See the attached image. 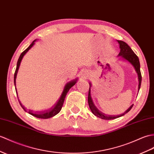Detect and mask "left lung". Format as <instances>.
<instances>
[{
    "mask_svg": "<svg viewBox=\"0 0 154 154\" xmlns=\"http://www.w3.org/2000/svg\"><path fill=\"white\" fill-rule=\"evenodd\" d=\"M119 45V48H120V52L118 54V56L120 57V58H122L124 60L127 61L128 62H129L132 66L134 67L135 69V71L137 72L138 75V92H139L141 85V82H142V75L140 73V62H139V59L138 56L135 54L134 52L133 51V50L131 48V47L128 46L126 42L122 41H117ZM90 85V88H89V91H88V103L89 108H90L92 113L94 114V116L96 117L101 118L102 119L105 120H110V119H116V118L120 117L121 116H123L125 114L128 113L129 111L133 108V104L131 105L129 108H128L125 112L121 114V115L118 116H111V115H106V114L102 113L100 112L97 108H96L94 103L92 101V98H91V88L92 87L91 83H89Z\"/></svg>",
    "mask_w": 154,
    "mask_h": 154,
    "instance_id": "left-lung-1",
    "label": "left lung"
}]
</instances>
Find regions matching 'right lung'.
Listing matches in <instances>:
<instances>
[{
  "mask_svg": "<svg viewBox=\"0 0 154 154\" xmlns=\"http://www.w3.org/2000/svg\"><path fill=\"white\" fill-rule=\"evenodd\" d=\"M37 41V39H35V41L32 42V43L29 46V47L27 49L25 50V51L22 53H21V55L20 56V58L18 59V60H17V66H16V69L15 71V73H14V85L15 86H16V80L17 74V72H18V69H19L21 60H22L25 54H26L29 51V50H30L32 48V46L35 45V41ZM77 81V79H75L71 81L70 82L67 83L65 85V87H64V88H63V91L62 92V94H61V96H60L58 101L56 102V103L54 106L53 108H52L51 109H50L48 110H46V111H44V112H34L33 111H32V110H29V112H27V111L26 110V108H25V107L23 106H22L21 102L19 100V99H18L20 104L21 106V108L24 109V111H26V112H28L29 113L31 114V116H33L34 117H36L37 118H41V119H48V118L52 117L54 116L57 115V114H58L60 112V110L62 109V108L63 104V102H64V100H65V98L67 94V92H68L69 89L72 87L73 85H75ZM16 94L17 96L16 87Z\"/></svg>",
  "mask_w": 154,
  "mask_h": 154,
  "instance_id": "add662e5",
  "label": "right lung"
}]
</instances>
